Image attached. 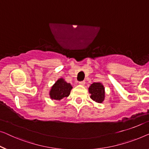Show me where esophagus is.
I'll return each instance as SVG.
<instances>
[{
  "mask_svg": "<svg viewBox=\"0 0 149 149\" xmlns=\"http://www.w3.org/2000/svg\"><path fill=\"white\" fill-rule=\"evenodd\" d=\"M86 84V82H85V81H79V85H82V86H84V84Z\"/></svg>",
  "mask_w": 149,
  "mask_h": 149,
  "instance_id": "esophagus-1",
  "label": "esophagus"
}]
</instances>
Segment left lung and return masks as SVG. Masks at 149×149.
<instances>
[{
	"label": "left lung",
	"mask_w": 149,
	"mask_h": 149,
	"mask_svg": "<svg viewBox=\"0 0 149 149\" xmlns=\"http://www.w3.org/2000/svg\"><path fill=\"white\" fill-rule=\"evenodd\" d=\"M90 98L97 103H102L105 99V88L100 82H94L88 88Z\"/></svg>",
	"instance_id": "8db88e82"
}]
</instances>
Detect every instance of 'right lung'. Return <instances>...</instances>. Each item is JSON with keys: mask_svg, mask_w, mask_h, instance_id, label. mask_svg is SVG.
<instances>
[{"mask_svg": "<svg viewBox=\"0 0 149 149\" xmlns=\"http://www.w3.org/2000/svg\"><path fill=\"white\" fill-rule=\"evenodd\" d=\"M73 88L70 83H67L62 77L59 78L52 86L49 91V97L52 100H61L70 96Z\"/></svg>", "mask_w": 149, "mask_h": 149, "instance_id": "1", "label": "right lung"}]
</instances>
